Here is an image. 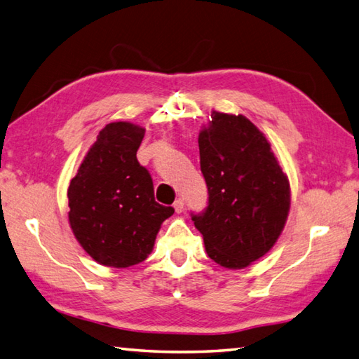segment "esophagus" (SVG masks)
Instances as JSON below:
<instances>
[{
    "instance_id": "34e87169",
    "label": "esophagus",
    "mask_w": 359,
    "mask_h": 359,
    "mask_svg": "<svg viewBox=\"0 0 359 359\" xmlns=\"http://www.w3.org/2000/svg\"><path fill=\"white\" fill-rule=\"evenodd\" d=\"M173 208H175V212H177V214H181V212L184 210V201H182L181 198L177 200L173 203Z\"/></svg>"
}]
</instances>
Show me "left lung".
I'll return each mask as SVG.
<instances>
[{
  "label": "left lung",
  "instance_id": "1",
  "mask_svg": "<svg viewBox=\"0 0 359 359\" xmlns=\"http://www.w3.org/2000/svg\"><path fill=\"white\" fill-rule=\"evenodd\" d=\"M198 136L209 204L194 215L209 257L241 269L263 257L287 223L291 192L265 135L243 114L212 111Z\"/></svg>",
  "mask_w": 359,
  "mask_h": 359
}]
</instances>
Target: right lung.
<instances>
[{
    "label": "right lung",
    "mask_w": 359,
    "mask_h": 359,
    "mask_svg": "<svg viewBox=\"0 0 359 359\" xmlns=\"http://www.w3.org/2000/svg\"><path fill=\"white\" fill-rule=\"evenodd\" d=\"M145 128L111 122L99 131L68 189L69 224L100 265L128 268L153 251L161 224L175 209L155 201L149 170L136 151Z\"/></svg>",
    "instance_id": "obj_1"
}]
</instances>
